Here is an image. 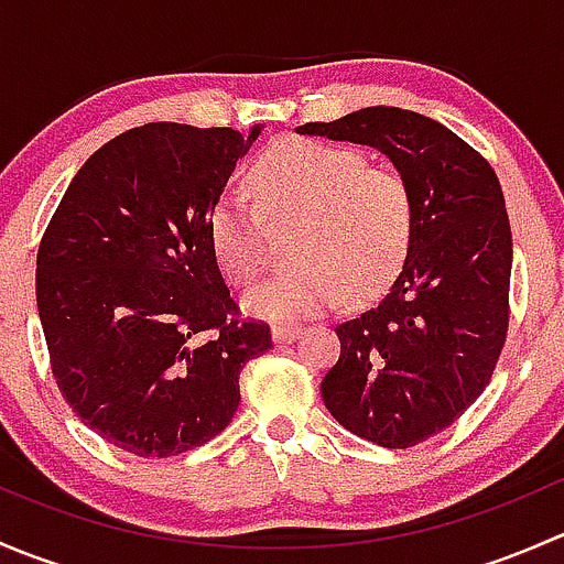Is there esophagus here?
Segmentation results:
<instances>
[{"label":"esophagus","mask_w":564,"mask_h":564,"mask_svg":"<svg viewBox=\"0 0 564 564\" xmlns=\"http://www.w3.org/2000/svg\"><path fill=\"white\" fill-rule=\"evenodd\" d=\"M300 324H275V327H272V340H275V344H289V340H294L300 335Z\"/></svg>","instance_id":"34e87169"}]
</instances>
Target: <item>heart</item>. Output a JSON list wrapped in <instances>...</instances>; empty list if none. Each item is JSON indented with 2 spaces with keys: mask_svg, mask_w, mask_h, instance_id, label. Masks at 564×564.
<instances>
[{
  "mask_svg": "<svg viewBox=\"0 0 564 564\" xmlns=\"http://www.w3.org/2000/svg\"><path fill=\"white\" fill-rule=\"evenodd\" d=\"M256 202L226 193L209 209V242L220 272L250 286L270 264L267 220H300L292 256L300 267L261 283L248 308L267 318H305L346 294L368 300L401 275L414 242L406 176L373 166L355 147L289 139L250 172Z\"/></svg>",
  "mask_w": 564,
  "mask_h": 564,
  "instance_id": "heart-1",
  "label": "heart"
}]
</instances>
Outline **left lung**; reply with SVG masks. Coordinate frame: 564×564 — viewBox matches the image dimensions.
I'll return each mask as SVG.
<instances>
[{
	"instance_id": "1",
	"label": "left lung",
	"mask_w": 564,
	"mask_h": 564,
	"mask_svg": "<svg viewBox=\"0 0 564 564\" xmlns=\"http://www.w3.org/2000/svg\"><path fill=\"white\" fill-rule=\"evenodd\" d=\"M297 133L377 147L406 176L414 242L377 308L335 324L322 398L351 434L414 447L456 423L491 382L510 324L513 240L491 163L417 111L371 106Z\"/></svg>"
}]
</instances>
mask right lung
I'll list each match as a JSON object with an SVG mask.
<instances>
[{
  "label": "right lung",
  "mask_w": 564,
  "mask_h": 564,
  "mask_svg": "<svg viewBox=\"0 0 564 564\" xmlns=\"http://www.w3.org/2000/svg\"><path fill=\"white\" fill-rule=\"evenodd\" d=\"M259 128L150 122L100 147L37 248V314L67 406L108 445L169 458L218 436L270 324L231 300L209 209Z\"/></svg>",
  "instance_id": "right-lung-1"
}]
</instances>
